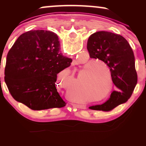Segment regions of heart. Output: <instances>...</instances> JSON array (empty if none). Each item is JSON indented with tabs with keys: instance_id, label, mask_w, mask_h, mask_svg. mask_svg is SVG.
I'll use <instances>...</instances> for the list:
<instances>
[{
	"instance_id": "obj_1",
	"label": "heart",
	"mask_w": 146,
	"mask_h": 146,
	"mask_svg": "<svg viewBox=\"0 0 146 146\" xmlns=\"http://www.w3.org/2000/svg\"><path fill=\"white\" fill-rule=\"evenodd\" d=\"M99 65H102L108 71V66L106 64L101 62L99 60H91L85 66L86 68H88L90 74L86 80V86L89 90L92 91L96 96H102L108 90L107 80L105 78L102 67ZM78 80L76 81L74 86L75 88L78 87Z\"/></svg>"
}]
</instances>
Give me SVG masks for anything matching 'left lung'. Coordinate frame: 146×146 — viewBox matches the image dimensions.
<instances>
[{"mask_svg": "<svg viewBox=\"0 0 146 146\" xmlns=\"http://www.w3.org/2000/svg\"><path fill=\"white\" fill-rule=\"evenodd\" d=\"M87 49L91 58L98 59L110 68L116 90L102 104L90 106L94 110L110 111L126 102L132 94L137 82L135 58L129 43L119 35L100 31L90 35Z\"/></svg>", "mask_w": 146, "mask_h": 146, "instance_id": "obj_1", "label": "left lung"}]
</instances>
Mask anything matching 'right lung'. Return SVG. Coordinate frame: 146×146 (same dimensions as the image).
Wrapping results in <instances>:
<instances>
[{"instance_id": "add662e5", "label": "right lung", "mask_w": 146, "mask_h": 146, "mask_svg": "<svg viewBox=\"0 0 146 146\" xmlns=\"http://www.w3.org/2000/svg\"><path fill=\"white\" fill-rule=\"evenodd\" d=\"M56 34L37 30L23 34L8 53L5 80L13 98L33 110L62 108L57 74L72 60L60 53Z\"/></svg>"}]
</instances>
